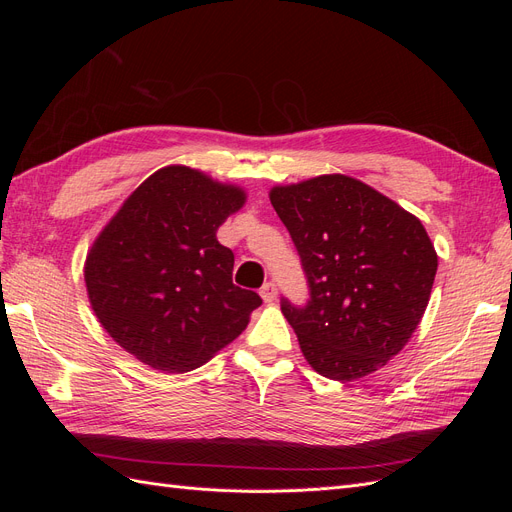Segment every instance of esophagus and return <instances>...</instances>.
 Returning <instances> with one entry per match:
<instances>
[{"instance_id":"esophagus-1","label":"esophagus","mask_w":512,"mask_h":512,"mask_svg":"<svg viewBox=\"0 0 512 512\" xmlns=\"http://www.w3.org/2000/svg\"><path fill=\"white\" fill-rule=\"evenodd\" d=\"M260 297L265 303H273L277 299V286L273 282H267L265 286L260 288Z\"/></svg>"}]
</instances>
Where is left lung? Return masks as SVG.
I'll return each mask as SVG.
<instances>
[{
	"label": "left lung",
	"mask_w": 512,
	"mask_h": 512,
	"mask_svg": "<svg viewBox=\"0 0 512 512\" xmlns=\"http://www.w3.org/2000/svg\"><path fill=\"white\" fill-rule=\"evenodd\" d=\"M312 299L282 314L320 376L352 382L404 350L421 322L438 254L421 220L348 175L273 185Z\"/></svg>",
	"instance_id": "left-lung-1"
}]
</instances>
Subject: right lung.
Instances as JSON below:
<instances>
[{
    "instance_id": "add662e5",
    "label": "right lung",
    "mask_w": 512,
    "mask_h": 512,
    "mask_svg": "<svg viewBox=\"0 0 512 512\" xmlns=\"http://www.w3.org/2000/svg\"><path fill=\"white\" fill-rule=\"evenodd\" d=\"M245 200L241 185L170 164L123 200L89 247L91 309L141 363L185 374L245 331L262 299L232 284L235 254L215 237Z\"/></svg>"
}]
</instances>
